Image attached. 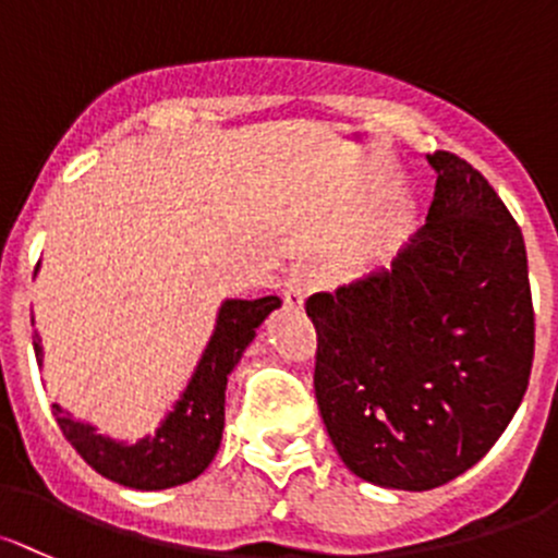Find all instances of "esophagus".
I'll use <instances>...</instances> for the list:
<instances>
[{"label":"esophagus","instance_id":"obj_1","mask_svg":"<svg viewBox=\"0 0 558 558\" xmlns=\"http://www.w3.org/2000/svg\"><path fill=\"white\" fill-rule=\"evenodd\" d=\"M315 291H318V275L307 267L294 269V272H291L283 283L286 304H289V307H296V310H302L304 302H307Z\"/></svg>","mask_w":558,"mask_h":558}]
</instances>
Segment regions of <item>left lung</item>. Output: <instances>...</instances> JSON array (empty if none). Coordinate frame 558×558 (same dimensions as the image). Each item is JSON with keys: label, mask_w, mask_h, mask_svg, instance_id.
I'll list each match as a JSON object with an SVG mask.
<instances>
[{"label": "left lung", "mask_w": 558, "mask_h": 558, "mask_svg": "<svg viewBox=\"0 0 558 558\" xmlns=\"http://www.w3.org/2000/svg\"><path fill=\"white\" fill-rule=\"evenodd\" d=\"M427 162V221L390 269L307 299L328 438L357 478L398 492L476 465L513 420L535 355L519 225L465 160Z\"/></svg>", "instance_id": "8db88e82"}]
</instances>
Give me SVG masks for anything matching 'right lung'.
Wrapping results in <instances>:
<instances>
[{
	"label": "right lung",
	"instance_id": "1",
	"mask_svg": "<svg viewBox=\"0 0 558 558\" xmlns=\"http://www.w3.org/2000/svg\"><path fill=\"white\" fill-rule=\"evenodd\" d=\"M280 304L283 302L278 296L221 302L214 331L190 383L155 433H146L138 441H120L98 430L93 422L74 420L61 403H52V414L63 436L93 471L131 489H171L197 478L219 451L221 430H225L227 377L240 363L245 348L254 342L267 315ZM34 355L43 366L45 350L37 331H34Z\"/></svg>",
	"mask_w": 558,
	"mask_h": 558
}]
</instances>
